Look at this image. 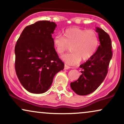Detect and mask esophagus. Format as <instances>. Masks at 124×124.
I'll return each mask as SVG.
<instances>
[{
  "instance_id": "1",
  "label": "esophagus",
  "mask_w": 124,
  "mask_h": 124,
  "mask_svg": "<svg viewBox=\"0 0 124 124\" xmlns=\"http://www.w3.org/2000/svg\"><path fill=\"white\" fill-rule=\"evenodd\" d=\"M70 67H69V66H68V65L65 64V68H64V69H66V70H67V69H70Z\"/></svg>"
}]
</instances>
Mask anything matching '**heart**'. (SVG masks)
<instances>
[{
  "label": "heart",
  "instance_id": "heart-1",
  "mask_svg": "<svg viewBox=\"0 0 124 124\" xmlns=\"http://www.w3.org/2000/svg\"><path fill=\"white\" fill-rule=\"evenodd\" d=\"M97 34L93 30L71 27L63 32V37L55 36L53 45L58 54L62 55L70 46V54L62 56L66 63L76 65L82 61H86L93 56L99 45Z\"/></svg>",
  "mask_w": 124,
  "mask_h": 124
}]
</instances>
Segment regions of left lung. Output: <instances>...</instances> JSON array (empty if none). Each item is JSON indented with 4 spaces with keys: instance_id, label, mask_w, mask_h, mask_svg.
<instances>
[{
    "instance_id": "1",
    "label": "left lung",
    "mask_w": 124,
    "mask_h": 124,
    "mask_svg": "<svg viewBox=\"0 0 124 124\" xmlns=\"http://www.w3.org/2000/svg\"><path fill=\"white\" fill-rule=\"evenodd\" d=\"M100 45L92 58L80 65L82 75L70 83L77 94L85 96L93 93L106 78L109 62L112 56L111 40L109 35L101 28L96 27Z\"/></svg>"
}]
</instances>
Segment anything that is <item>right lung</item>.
Returning <instances> with one entry per match:
<instances>
[{
    "label": "right lung",
    "mask_w": 124,
    "mask_h": 124,
    "mask_svg": "<svg viewBox=\"0 0 124 124\" xmlns=\"http://www.w3.org/2000/svg\"><path fill=\"white\" fill-rule=\"evenodd\" d=\"M56 24L39 21L28 25L16 44V73L28 92L41 94L49 89L55 75L64 69L53 45Z\"/></svg>",
    "instance_id": "right-lung-1"
}]
</instances>
